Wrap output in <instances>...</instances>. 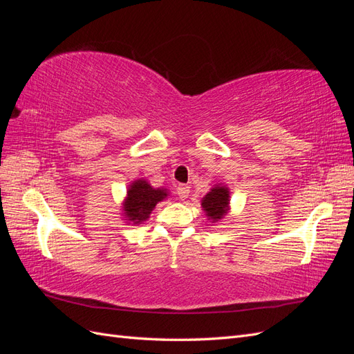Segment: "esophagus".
<instances>
[{"mask_svg":"<svg viewBox=\"0 0 354 354\" xmlns=\"http://www.w3.org/2000/svg\"><path fill=\"white\" fill-rule=\"evenodd\" d=\"M189 194H190V187L187 185H178L177 186V195L180 196V199L189 198Z\"/></svg>","mask_w":354,"mask_h":354,"instance_id":"obj_1","label":"esophagus"}]
</instances>
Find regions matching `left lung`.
Masks as SVG:
<instances>
[{"mask_svg": "<svg viewBox=\"0 0 354 354\" xmlns=\"http://www.w3.org/2000/svg\"><path fill=\"white\" fill-rule=\"evenodd\" d=\"M229 205V190L226 187H214L209 194L202 199V208L207 212V217L212 223L223 218Z\"/></svg>", "mask_w": 354, "mask_h": 354, "instance_id": "1", "label": "left lung"}]
</instances>
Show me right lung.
<instances>
[{
    "mask_svg": "<svg viewBox=\"0 0 354 354\" xmlns=\"http://www.w3.org/2000/svg\"><path fill=\"white\" fill-rule=\"evenodd\" d=\"M167 196L162 189H153L145 180H137L127 192V199L124 203V216L134 224H140L155 208L159 201Z\"/></svg>",
    "mask_w": 354,
    "mask_h": 354,
    "instance_id": "obj_1",
    "label": "right lung"
}]
</instances>
